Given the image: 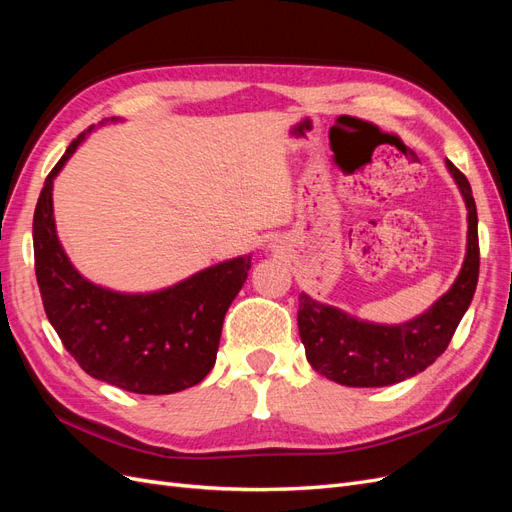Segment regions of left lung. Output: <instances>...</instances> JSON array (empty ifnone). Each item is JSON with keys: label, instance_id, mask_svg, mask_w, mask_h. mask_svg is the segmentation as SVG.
<instances>
[{"label": "left lung", "instance_id": "8db88e82", "mask_svg": "<svg viewBox=\"0 0 512 512\" xmlns=\"http://www.w3.org/2000/svg\"><path fill=\"white\" fill-rule=\"evenodd\" d=\"M446 166L468 207V252L455 284L425 314L393 327L356 320L301 294L299 335L307 361L324 378L346 386H389L427 369L451 344L474 297L480 252L472 188L453 162Z\"/></svg>", "mask_w": 512, "mask_h": 512}]
</instances>
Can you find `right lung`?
<instances>
[{
  "mask_svg": "<svg viewBox=\"0 0 512 512\" xmlns=\"http://www.w3.org/2000/svg\"><path fill=\"white\" fill-rule=\"evenodd\" d=\"M91 130L76 136L55 164L34 211L36 280L46 318L91 378L138 395L185 391L211 371L224 316L252 258L220 262L151 294H121L87 282L57 239L53 179Z\"/></svg>",
  "mask_w": 512,
  "mask_h": 512,
  "instance_id": "obj_1",
  "label": "right lung"
}]
</instances>
